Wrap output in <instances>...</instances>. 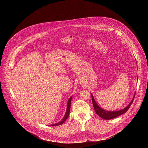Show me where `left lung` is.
Listing matches in <instances>:
<instances>
[{
	"instance_id": "left-lung-1",
	"label": "left lung",
	"mask_w": 148,
	"mask_h": 148,
	"mask_svg": "<svg viewBox=\"0 0 148 148\" xmlns=\"http://www.w3.org/2000/svg\"><path fill=\"white\" fill-rule=\"evenodd\" d=\"M91 96H92L93 106L95 110L96 114L99 116H100L101 118H102L103 119L111 120V119L116 118L118 116H120V115L125 113L127 112V110L129 109V108L130 107L131 104H132V103L133 101V100H134V96H135V93L134 95L133 99L132 100L130 103L129 104V105L127 106V107L124 108L123 109L117 110V111H108V110H106L102 109L101 107H100L99 106H98L97 104L96 103V101L95 100V99H94L92 93H91Z\"/></svg>"
}]
</instances>
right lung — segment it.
<instances>
[{"mask_svg":"<svg viewBox=\"0 0 148 148\" xmlns=\"http://www.w3.org/2000/svg\"><path fill=\"white\" fill-rule=\"evenodd\" d=\"M72 96L69 99V100H68V103H67V106H66V112L65 113V115L64 116L63 119L62 120V121L58 122V123L56 124H51L50 125L51 126H58V125H60L62 124H63L64 121L67 119L69 114V112H70V108H71V100H72Z\"/></svg>","mask_w":148,"mask_h":148,"instance_id":"add662e5","label":"right lung"}]
</instances>
